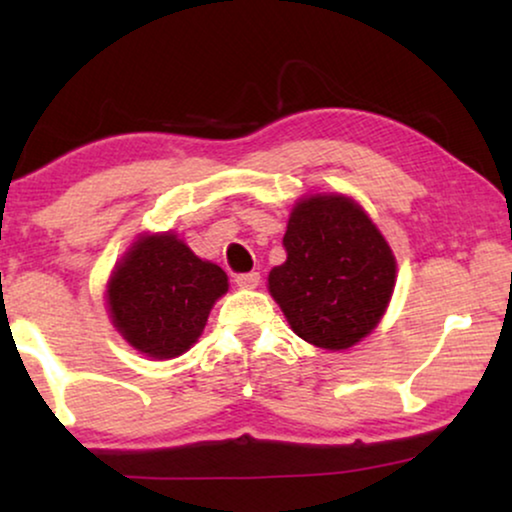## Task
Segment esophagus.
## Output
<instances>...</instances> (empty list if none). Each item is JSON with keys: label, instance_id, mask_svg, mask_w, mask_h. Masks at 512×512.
I'll return each instance as SVG.
<instances>
[{"label": "esophagus", "instance_id": "obj_1", "mask_svg": "<svg viewBox=\"0 0 512 512\" xmlns=\"http://www.w3.org/2000/svg\"><path fill=\"white\" fill-rule=\"evenodd\" d=\"M258 282H261V272H244V275L235 277V284L240 289H256Z\"/></svg>", "mask_w": 512, "mask_h": 512}]
</instances>
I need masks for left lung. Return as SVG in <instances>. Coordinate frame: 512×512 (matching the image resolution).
<instances>
[{
  "label": "left lung",
  "instance_id": "1",
  "mask_svg": "<svg viewBox=\"0 0 512 512\" xmlns=\"http://www.w3.org/2000/svg\"><path fill=\"white\" fill-rule=\"evenodd\" d=\"M286 261L268 284L298 338L347 349L387 310L396 261L366 212L342 195H312L293 207L284 233Z\"/></svg>",
  "mask_w": 512,
  "mask_h": 512
}]
</instances>
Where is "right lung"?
Wrapping results in <instances>:
<instances>
[{"mask_svg":"<svg viewBox=\"0 0 512 512\" xmlns=\"http://www.w3.org/2000/svg\"><path fill=\"white\" fill-rule=\"evenodd\" d=\"M228 291L219 265L202 261L177 235H146L132 244L109 282L114 326L153 359L184 354L200 338L209 310Z\"/></svg>","mask_w":512,"mask_h":512,"instance_id":"1","label":"right lung"}]
</instances>
